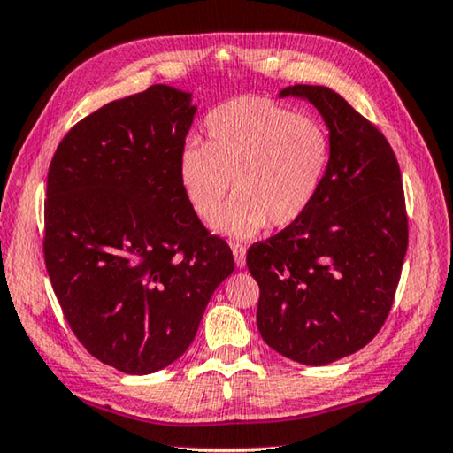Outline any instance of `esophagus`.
<instances>
[{
	"label": "esophagus",
	"mask_w": 453,
	"mask_h": 453,
	"mask_svg": "<svg viewBox=\"0 0 453 453\" xmlns=\"http://www.w3.org/2000/svg\"><path fill=\"white\" fill-rule=\"evenodd\" d=\"M232 251H234V259L237 267L245 265V245L243 243H232Z\"/></svg>",
	"instance_id": "esophagus-1"
}]
</instances>
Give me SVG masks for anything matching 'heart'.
<instances>
[{"label":"heart","instance_id":"1","mask_svg":"<svg viewBox=\"0 0 453 453\" xmlns=\"http://www.w3.org/2000/svg\"><path fill=\"white\" fill-rule=\"evenodd\" d=\"M208 143L188 140L178 156V181L199 218L208 219L234 180L235 197L213 229L250 237L288 227L310 211L324 186L332 142L318 119L297 116L265 97L242 96L205 118Z\"/></svg>","mask_w":453,"mask_h":453}]
</instances>
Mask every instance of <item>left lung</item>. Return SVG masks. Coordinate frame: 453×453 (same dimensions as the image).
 Segmentation results:
<instances>
[{
    "mask_svg": "<svg viewBox=\"0 0 453 453\" xmlns=\"http://www.w3.org/2000/svg\"><path fill=\"white\" fill-rule=\"evenodd\" d=\"M329 129L332 157L310 211L248 250L257 329L278 354L326 365L367 346L388 319L408 251L402 173L386 137L324 86H289Z\"/></svg>",
    "mask_w": 453,
    "mask_h": 453,
    "instance_id": "left-lung-1",
    "label": "left lung"
}]
</instances>
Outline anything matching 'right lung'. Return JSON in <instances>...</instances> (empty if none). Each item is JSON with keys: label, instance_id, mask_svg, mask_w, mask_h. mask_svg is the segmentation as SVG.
<instances>
[{"label": "right lung", "instance_id": "obj_1", "mask_svg": "<svg viewBox=\"0 0 453 453\" xmlns=\"http://www.w3.org/2000/svg\"><path fill=\"white\" fill-rule=\"evenodd\" d=\"M191 94L151 86L99 107L59 142L48 172L43 256L72 332L132 375L173 364L234 272L178 181Z\"/></svg>", "mask_w": 453, "mask_h": 453}]
</instances>
